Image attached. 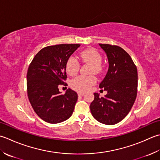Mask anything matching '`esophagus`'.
Listing matches in <instances>:
<instances>
[{
	"label": "esophagus",
	"mask_w": 160,
	"mask_h": 160,
	"mask_svg": "<svg viewBox=\"0 0 160 160\" xmlns=\"http://www.w3.org/2000/svg\"><path fill=\"white\" fill-rule=\"evenodd\" d=\"M78 94L79 96H82L84 94V93L82 92H78Z\"/></svg>",
	"instance_id": "34e87169"
}]
</instances>
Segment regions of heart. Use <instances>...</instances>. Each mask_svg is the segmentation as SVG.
Masks as SVG:
<instances>
[{
    "label": "heart",
    "instance_id": "heart-1",
    "mask_svg": "<svg viewBox=\"0 0 160 160\" xmlns=\"http://www.w3.org/2000/svg\"><path fill=\"white\" fill-rule=\"evenodd\" d=\"M79 59L81 62L92 66L91 73L98 74L101 71V64L102 62V58L96 50L93 48L84 50L80 53ZM79 68V62L73 56H71L67 59V63H66L67 73L70 76H75L78 73ZM96 82V78L93 76H79L71 80V87L72 89L78 91V92H85V91L88 90L91 87L93 86Z\"/></svg>",
    "mask_w": 160,
    "mask_h": 160
}]
</instances>
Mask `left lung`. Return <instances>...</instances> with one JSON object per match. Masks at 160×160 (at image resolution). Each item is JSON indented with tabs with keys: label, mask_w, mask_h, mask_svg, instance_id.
I'll list each match as a JSON object with an SVG mask.
<instances>
[{
	"label": "left lung",
	"mask_w": 160,
	"mask_h": 160,
	"mask_svg": "<svg viewBox=\"0 0 160 160\" xmlns=\"http://www.w3.org/2000/svg\"><path fill=\"white\" fill-rule=\"evenodd\" d=\"M108 59L109 68L100 88L107 91L104 97L94 93L90 110L96 120L103 124L114 125L129 113L135 101L138 75L129 54L117 46L99 43Z\"/></svg>",
	"instance_id": "8db88e82"
}]
</instances>
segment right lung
<instances>
[{
    "label": "right lung",
    "mask_w": 160,
    "mask_h": 160,
    "mask_svg": "<svg viewBox=\"0 0 160 160\" xmlns=\"http://www.w3.org/2000/svg\"><path fill=\"white\" fill-rule=\"evenodd\" d=\"M80 45L59 44L45 47L34 56L27 73L28 96L36 114L49 123H58L71 117L78 100L75 91L64 95L59 84L67 85L66 63Z\"/></svg>",
    "instance_id": "1"
}]
</instances>
